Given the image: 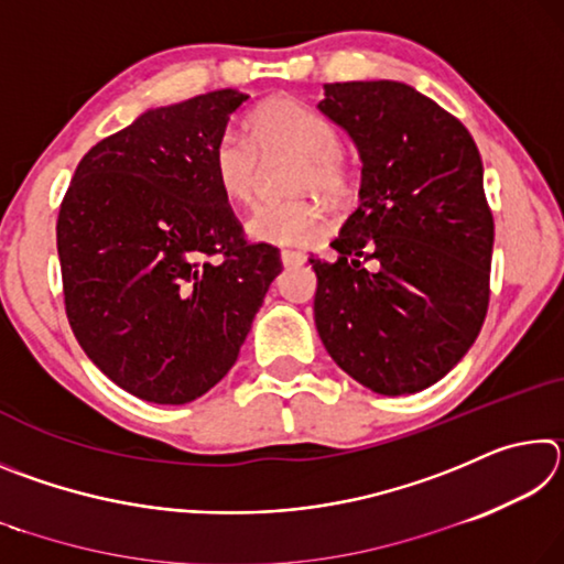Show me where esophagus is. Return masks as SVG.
Here are the masks:
<instances>
[{"label":"esophagus","instance_id":"obj_1","mask_svg":"<svg viewBox=\"0 0 564 564\" xmlns=\"http://www.w3.org/2000/svg\"><path fill=\"white\" fill-rule=\"evenodd\" d=\"M281 263L283 265H301V263H305V256L299 251H281Z\"/></svg>","mask_w":564,"mask_h":564}]
</instances>
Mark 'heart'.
<instances>
[{"mask_svg":"<svg viewBox=\"0 0 564 564\" xmlns=\"http://www.w3.org/2000/svg\"><path fill=\"white\" fill-rule=\"evenodd\" d=\"M246 127L251 141L234 131H224L212 149V171L216 186L234 204H251L261 178V156L299 154L295 188H316L338 194L346 186V159L338 149L336 129L301 101L275 97L248 113ZM246 231L253 241L269 246H308L328 231V216L311 198L261 204L248 216Z\"/></svg>","mask_w":564,"mask_h":564,"instance_id":"heart-1","label":"heart"}]
</instances>
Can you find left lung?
<instances>
[{
	"instance_id": "left-lung-1",
	"label": "left lung",
	"mask_w": 564,
	"mask_h": 564,
	"mask_svg": "<svg viewBox=\"0 0 564 564\" xmlns=\"http://www.w3.org/2000/svg\"><path fill=\"white\" fill-rule=\"evenodd\" d=\"M323 89L318 109L348 131L362 169L360 204L330 243L338 261L311 256L318 336L373 393H417L460 362L488 313L495 224L480 151L408 84Z\"/></svg>"
}]
</instances>
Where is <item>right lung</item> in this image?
<instances>
[{"instance_id":"right-lung-1","label":"right lung","mask_w":564,"mask_h":564,"mask_svg":"<svg viewBox=\"0 0 564 564\" xmlns=\"http://www.w3.org/2000/svg\"><path fill=\"white\" fill-rule=\"evenodd\" d=\"M248 94L149 109L79 161L56 251L79 346L127 393L202 398L238 358L281 253L248 243L216 186L212 149Z\"/></svg>"}]
</instances>
